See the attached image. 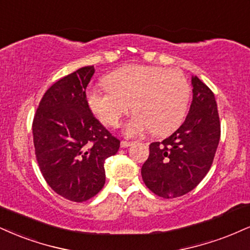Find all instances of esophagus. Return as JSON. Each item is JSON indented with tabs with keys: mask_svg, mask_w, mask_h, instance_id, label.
Wrapping results in <instances>:
<instances>
[{
	"mask_svg": "<svg viewBox=\"0 0 250 250\" xmlns=\"http://www.w3.org/2000/svg\"><path fill=\"white\" fill-rule=\"evenodd\" d=\"M131 146V142H128V141H121V148H128V146Z\"/></svg>",
	"mask_w": 250,
	"mask_h": 250,
	"instance_id": "34e87169",
	"label": "esophagus"
}]
</instances>
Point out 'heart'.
<instances>
[{
	"mask_svg": "<svg viewBox=\"0 0 250 250\" xmlns=\"http://www.w3.org/2000/svg\"><path fill=\"white\" fill-rule=\"evenodd\" d=\"M107 87H92L87 93L89 107L102 123L115 127L134 110L125 125L130 136L148 130L164 136L178 128L190 100V85L182 72L146 65H130L104 79Z\"/></svg>",
	"mask_w": 250,
	"mask_h": 250,
	"instance_id": "heart-1",
	"label": "heart"
}]
</instances>
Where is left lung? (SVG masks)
Wrapping results in <instances>:
<instances>
[{"label": "left lung", "mask_w": 250, "mask_h": 250, "mask_svg": "<svg viewBox=\"0 0 250 250\" xmlns=\"http://www.w3.org/2000/svg\"><path fill=\"white\" fill-rule=\"evenodd\" d=\"M193 99L188 116L174 133L149 146L141 174L158 197L170 199L193 190L211 169L221 135L214 94L198 77L192 78Z\"/></svg>", "instance_id": "left-lung-1"}]
</instances>
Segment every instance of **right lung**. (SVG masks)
Returning <instances> with one entry per match:
<instances>
[{"label": "right lung", "mask_w": 250, "mask_h": 250, "mask_svg": "<svg viewBox=\"0 0 250 250\" xmlns=\"http://www.w3.org/2000/svg\"><path fill=\"white\" fill-rule=\"evenodd\" d=\"M94 66L81 67L45 92L32 121L35 155L45 182L65 199L83 203L104 188V161L120 140L92 114L86 88Z\"/></svg>", "instance_id": "1"}]
</instances>
